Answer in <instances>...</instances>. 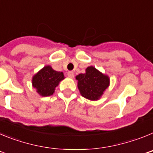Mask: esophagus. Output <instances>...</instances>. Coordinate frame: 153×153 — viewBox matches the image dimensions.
Here are the masks:
<instances>
[{
  "mask_svg": "<svg viewBox=\"0 0 153 153\" xmlns=\"http://www.w3.org/2000/svg\"><path fill=\"white\" fill-rule=\"evenodd\" d=\"M67 75H68L69 77L73 78L74 76V73L73 72V71H70V72L67 73Z\"/></svg>",
  "mask_w": 153,
  "mask_h": 153,
  "instance_id": "34e87169",
  "label": "esophagus"
}]
</instances>
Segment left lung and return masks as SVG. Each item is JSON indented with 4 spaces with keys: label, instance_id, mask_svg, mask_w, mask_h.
<instances>
[{
    "label": "left lung",
    "instance_id": "obj_1",
    "mask_svg": "<svg viewBox=\"0 0 153 153\" xmlns=\"http://www.w3.org/2000/svg\"><path fill=\"white\" fill-rule=\"evenodd\" d=\"M80 94L90 100H98L109 86V78L94 67H88L85 74L76 76Z\"/></svg>",
    "mask_w": 153,
    "mask_h": 153
}]
</instances>
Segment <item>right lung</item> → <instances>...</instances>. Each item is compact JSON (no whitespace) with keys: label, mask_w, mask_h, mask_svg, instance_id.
Wrapping results in <instances>:
<instances>
[{"label":"right lung","mask_w":153,"mask_h":153,"mask_svg":"<svg viewBox=\"0 0 153 153\" xmlns=\"http://www.w3.org/2000/svg\"><path fill=\"white\" fill-rule=\"evenodd\" d=\"M64 78L63 72H58L51 66H46L33 76L32 85L40 96L49 97L53 94L55 88Z\"/></svg>","instance_id":"right-lung-1"}]
</instances>
